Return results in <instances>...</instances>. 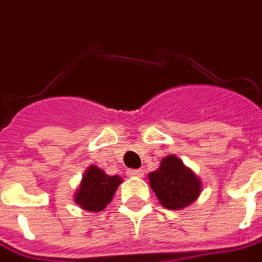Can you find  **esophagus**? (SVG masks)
Returning <instances> with one entry per match:
<instances>
[{
	"label": "esophagus",
	"mask_w": 262,
	"mask_h": 262,
	"mask_svg": "<svg viewBox=\"0 0 262 262\" xmlns=\"http://www.w3.org/2000/svg\"><path fill=\"white\" fill-rule=\"evenodd\" d=\"M143 170H127V176L130 177H143Z\"/></svg>",
	"instance_id": "1"
}]
</instances>
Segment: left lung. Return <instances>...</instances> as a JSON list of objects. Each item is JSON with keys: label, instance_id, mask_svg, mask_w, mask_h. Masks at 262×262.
<instances>
[{"label": "left lung", "instance_id": "left-lung-1", "mask_svg": "<svg viewBox=\"0 0 262 262\" xmlns=\"http://www.w3.org/2000/svg\"><path fill=\"white\" fill-rule=\"evenodd\" d=\"M150 187L167 209H182L199 196L202 184L176 156L163 159L160 168L148 174Z\"/></svg>", "mask_w": 262, "mask_h": 262}]
</instances>
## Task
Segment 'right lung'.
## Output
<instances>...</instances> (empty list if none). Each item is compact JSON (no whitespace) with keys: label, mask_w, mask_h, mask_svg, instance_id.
I'll return each mask as SVG.
<instances>
[{"label":"right lung","mask_w":262,"mask_h":262,"mask_svg":"<svg viewBox=\"0 0 262 262\" xmlns=\"http://www.w3.org/2000/svg\"><path fill=\"white\" fill-rule=\"evenodd\" d=\"M120 182V177L106 176L101 168L91 165L75 192V203L88 212H99L112 201Z\"/></svg>","instance_id":"add662e5"}]
</instances>
